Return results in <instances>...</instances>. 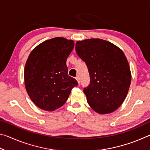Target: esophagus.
I'll return each instance as SVG.
<instances>
[{"label":"esophagus","mask_w":150,"mask_h":150,"mask_svg":"<svg viewBox=\"0 0 150 150\" xmlns=\"http://www.w3.org/2000/svg\"><path fill=\"white\" fill-rule=\"evenodd\" d=\"M75 79H76V80L77 81L79 84V83H80V78H79V77H77Z\"/></svg>","instance_id":"34e87169"}]
</instances>
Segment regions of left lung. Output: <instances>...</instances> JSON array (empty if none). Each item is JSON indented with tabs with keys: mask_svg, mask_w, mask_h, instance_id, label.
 <instances>
[{
	"mask_svg": "<svg viewBox=\"0 0 150 150\" xmlns=\"http://www.w3.org/2000/svg\"><path fill=\"white\" fill-rule=\"evenodd\" d=\"M75 50L89 73L90 83L83 89L88 104L99 114L112 112L124 102L131 83L125 55L115 45L101 39L78 41Z\"/></svg>",
	"mask_w": 150,
	"mask_h": 150,
	"instance_id": "left-lung-1",
	"label": "left lung"
}]
</instances>
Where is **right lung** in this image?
<instances>
[{
    "instance_id": "1",
    "label": "right lung",
    "mask_w": 150,
    "mask_h": 150,
    "mask_svg": "<svg viewBox=\"0 0 150 150\" xmlns=\"http://www.w3.org/2000/svg\"><path fill=\"white\" fill-rule=\"evenodd\" d=\"M74 47L73 40L54 38L42 42L30 53L24 68L27 93L38 107L55 110L64 105L75 79L68 75L66 61Z\"/></svg>"
}]
</instances>
